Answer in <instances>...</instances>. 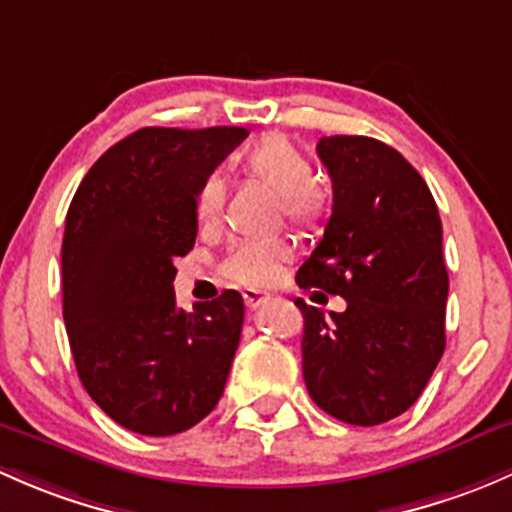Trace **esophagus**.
I'll return each mask as SVG.
<instances>
[{"mask_svg": "<svg viewBox=\"0 0 512 512\" xmlns=\"http://www.w3.org/2000/svg\"><path fill=\"white\" fill-rule=\"evenodd\" d=\"M242 297H245V304L250 306V309H257V306H262L265 301H270V294L260 292V289H245Z\"/></svg>", "mask_w": 512, "mask_h": 512, "instance_id": "obj_1", "label": "esophagus"}]
</instances>
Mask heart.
<instances>
[{"label":"heart","mask_w":512,"mask_h":512,"mask_svg":"<svg viewBox=\"0 0 512 512\" xmlns=\"http://www.w3.org/2000/svg\"><path fill=\"white\" fill-rule=\"evenodd\" d=\"M238 169L245 179L279 193V211L289 223L311 230L326 218V193L314 184V166L292 139L284 134H265L238 157ZM225 201L220 176H203L196 188L198 220H213ZM292 260V247L284 238L247 240L233 247L223 270L233 282L245 287H265L277 279L279 270Z\"/></svg>","instance_id":"obj_1"}]
</instances>
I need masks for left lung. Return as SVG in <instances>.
Segmentation results:
<instances>
[{"label": "left lung", "mask_w": 512, "mask_h": 512, "mask_svg": "<svg viewBox=\"0 0 512 512\" xmlns=\"http://www.w3.org/2000/svg\"><path fill=\"white\" fill-rule=\"evenodd\" d=\"M333 184L324 238L299 267L301 289L348 301L343 314H304L301 370L331 417L375 427L422 395L446 346L449 274L432 191L397 149L336 134L316 144Z\"/></svg>", "instance_id": "obj_1"}]
</instances>
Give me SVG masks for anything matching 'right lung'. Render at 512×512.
Instances as JSON below:
<instances>
[{"mask_svg": "<svg viewBox=\"0 0 512 512\" xmlns=\"http://www.w3.org/2000/svg\"><path fill=\"white\" fill-rule=\"evenodd\" d=\"M242 127H142L75 191L63 233V321L95 405L129 432L171 437L213 412L240 343L235 289L179 309L176 257L193 250V198Z\"/></svg>", "mask_w": 512, "mask_h": 512, "instance_id": "obj_1", "label": "right lung"}]
</instances>
